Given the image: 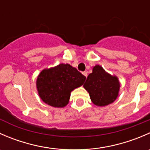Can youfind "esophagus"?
<instances>
[{
  "instance_id": "34e87169",
  "label": "esophagus",
  "mask_w": 150,
  "mask_h": 150,
  "mask_svg": "<svg viewBox=\"0 0 150 150\" xmlns=\"http://www.w3.org/2000/svg\"><path fill=\"white\" fill-rule=\"evenodd\" d=\"M87 73H88V72H86V71H84V72H83V75L86 77V78H87V75H88Z\"/></svg>"
}]
</instances>
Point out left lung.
I'll list each match as a JSON object with an SVG mask.
<instances>
[{"mask_svg":"<svg viewBox=\"0 0 150 150\" xmlns=\"http://www.w3.org/2000/svg\"><path fill=\"white\" fill-rule=\"evenodd\" d=\"M92 102L97 106L112 103L118 95L120 83L117 77L107 73L103 68L96 65L83 84Z\"/></svg>","mask_w":150,"mask_h":150,"instance_id":"left-lung-1","label":"left lung"}]
</instances>
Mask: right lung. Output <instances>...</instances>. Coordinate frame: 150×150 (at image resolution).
Returning <instances> with one entry per match:
<instances>
[{
	"label": "right lung",
	"mask_w": 150,
	"mask_h": 150,
	"mask_svg": "<svg viewBox=\"0 0 150 150\" xmlns=\"http://www.w3.org/2000/svg\"><path fill=\"white\" fill-rule=\"evenodd\" d=\"M86 78L69 64L43 69L37 79V88L42 100L55 107L67 104L72 90L82 86Z\"/></svg>",
	"instance_id": "right-lung-1"
}]
</instances>
